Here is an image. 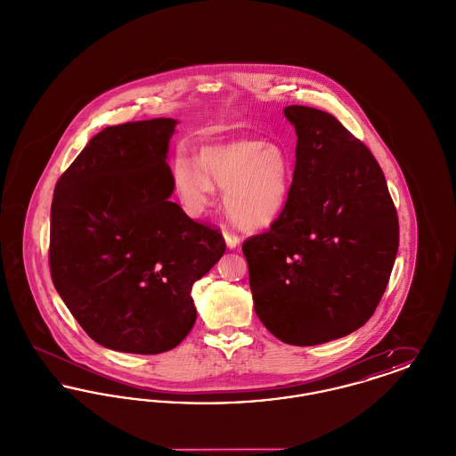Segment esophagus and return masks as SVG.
Wrapping results in <instances>:
<instances>
[{"instance_id":"34e87169","label":"esophagus","mask_w":456,"mask_h":456,"mask_svg":"<svg viewBox=\"0 0 456 456\" xmlns=\"http://www.w3.org/2000/svg\"><path fill=\"white\" fill-rule=\"evenodd\" d=\"M224 239H225V244H227L229 249H236L239 244H240V238L236 236L234 232H231V231H225V232H224Z\"/></svg>"}]
</instances>
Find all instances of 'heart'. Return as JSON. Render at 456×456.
Listing matches in <instances>:
<instances>
[{
    "mask_svg": "<svg viewBox=\"0 0 456 456\" xmlns=\"http://www.w3.org/2000/svg\"><path fill=\"white\" fill-rule=\"evenodd\" d=\"M195 164L184 157L174 164V186L190 214H201L218 188L225 190L229 218L242 231H261L285 210L292 169L282 147L256 136L207 145Z\"/></svg>",
    "mask_w": 456,
    "mask_h": 456,
    "instance_id": "b5f03b06",
    "label": "heart"
}]
</instances>
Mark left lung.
Here are the masks:
<instances>
[{"label":"left lung","instance_id":"8db88e82","mask_svg":"<svg viewBox=\"0 0 456 456\" xmlns=\"http://www.w3.org/2000/svg\"><path fill=\"white\" fill-rule=\"evenodd\" d=\"M297 134L289 200L242 244L255 311L289 346H320L366 325L388 285L398 217L368 147L331 114L287 106Z\"/></svg>","mask_w":456,"mask_h":456}]
</instances>
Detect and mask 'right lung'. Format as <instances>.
Returning <instances> with one entry per match:
<instances>
[{
  "label": "right lung",
  "mask_w": 456,
  "mask_h": 456,
  "mask_svg": "<svg viewBox=\"0 0 456 456\" xmlns=\"http://www.w3.org/2000/svg\"><path fill=\"white\" fill-rule=\"evenodd\" d=\"M175 125L155 118L104 128L54 190L53 283L88 337L110 350L179 346L196 322L193 283L225 253L218 231L169 200Z\"/></svg>",
  "instance_id": "obj_1"
}]
</instances>
